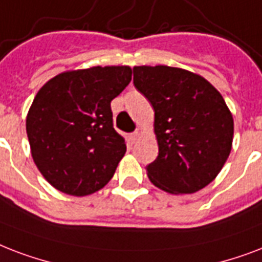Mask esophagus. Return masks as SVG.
I'll return each instance as SVG.
<instances>
[{
  "instance_id": "esophagus-1",
  "label": "esophagus",
  "mask_w": 262,
  "mask_h": 262,
  "mask_svg": "<svg viewBox=\"0 0 262 262\" xmlns=\"http://www.w3.org/2000/svg\"><path fill=\"white\" fill-rule=\"evenodd\" d=\"M138 138H139V131H134L133 134H131V141H137Z\"/></svg>"
}]
</instances>
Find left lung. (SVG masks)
<instances>
[{
  "label": "left lung",
  "instance_id": "8db88e82",
  "mask_svg": "<svg viewBox=\"0 0 262 262\" xmlns=\"http://www.w3.org/2000/svg\"><path fill=\"white\" fill-rule=\"evenodd\" d=\"M134 86L154 109L159 156L150 182L175 194L208 186L230 156L234 120L222 94L200 75L167 66L134 67Z\"/></svg>",
  "mask_w": 262,
  "mask_h": 262
}]
</instances>
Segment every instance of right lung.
Listing matches in <instances>:
<instances>
[{"instance_id": "obj_1", "label": "right lung", "mask_w": 262, "mask_h": 262, "mask_svg": "<svg viewBox=\"0 0 262 262\" xmlns=\"http://www.w3.org/2000/svg\"><path fill=\"white\" fill-rule=\"evenodd\" d=\"M129 82V67H93L57 75L38 91L26 129L34 163L53 187L83 196L112 179L127 147L111 102Z\"/></svg>"}]
</instances>
